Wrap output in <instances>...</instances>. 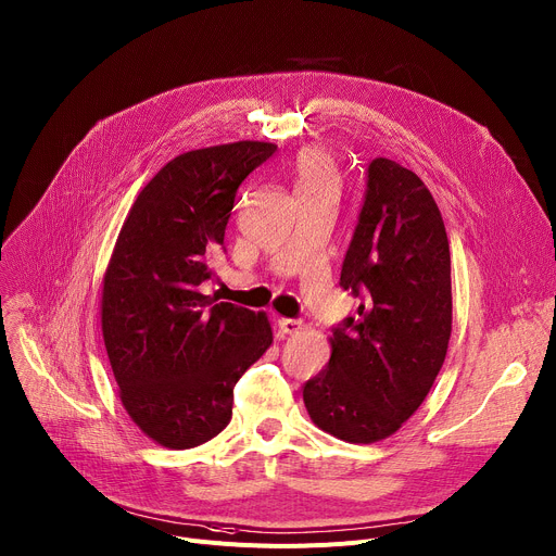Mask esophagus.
Wrapping results in <instances>:
<instances>
[{
	"instance_id": "1",
	"label": "esophagus",
	"mask_w": 556,
	"mask_h": 556,
	"mask_svg": "<svg viewBox=\"0 0 556 556\" xmlns=\"http://www.w3.org/2000/svg\"><path fill=\"white\" fill-rule=\"evenodd\" d=\"M277 326H279V330L283 332V336H294V332H300L302 321H300V319H288V317H281V319L277 321Z\"/></svg>"
}]
</instances>
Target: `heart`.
Wrapping results in <instances>:
<instances>
[{"instance_id":"heart-1","label":"heart","mask_w":556,"mask_h":556,"mask_svg":"<svg viewBox=\"0 0 556 556\" xmlns=\"http://www.w3.org/2000/svg\"><path fill=\"white\" fill-rule=\"evenodd\" d=\"M292 188L298 199L321 194V192L338 194L340 172L326 152L317 150V147H308V150H302L298 159H294Z\"/></svg>"}]
</instances>
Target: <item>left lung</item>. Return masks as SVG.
I'll return each instance as SVG.
<instances>
[{"label": "left lung", "mask_w": 556, "mask_h": 556, "mask_svg": "<svg viewBox=\"0 0 556 556\" xmlns=\"http://www.w3.org/2000/svg\"><path fill=\"white\" fill-rule=\"evenodd\" d=\"M340 286L362 300L332 328L330 359L304 384L311 420L355 445L393 435L431 391L452 336V258L427 185L389 159L368 165Z\"/></svg>", "instance_id": "8db88e82"}]
</instances>
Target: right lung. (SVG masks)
<instances>
[{
    "mask_svg": "<svg viewBox=\"0 0 556 556\" xmlns=\"http://www.w3.org/2000/svg\"><path fill=\"white\" fill-rule=\"evenodd\" d=\"M273 142L239 140L169 161L134 201L102 279V338L125 412L167 450L232 418L235 384L273 344L266 313L203 294L245 176Z\"/></svg>",
    "mask_w": 556,
    "mask_h": 556,
    "instance_id": "obj_1",
    "label": "right lung"
}]
</instances>
